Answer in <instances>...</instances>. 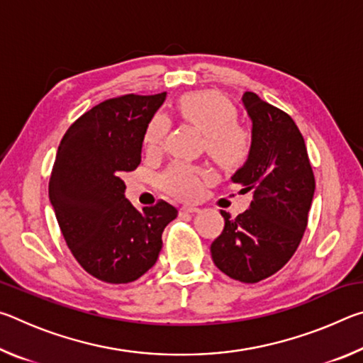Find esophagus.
Segmentation results:
<instances>
[{"mask_svg": "<svg viewBox=\"0 0 363 363\" xmlns=\"http://www.w3.org/2000/svg\"><path fill=\"white\" fill-rule=\"evenodd\" d=\"M200 210L196 206H192V205H184L179 208V214L181 216H184V214H194V213H199Z\"/></svg>", "mask_w": 363, "mask_h": 363, "instance_id": "1", "label": "esophagus"}]
</instances>
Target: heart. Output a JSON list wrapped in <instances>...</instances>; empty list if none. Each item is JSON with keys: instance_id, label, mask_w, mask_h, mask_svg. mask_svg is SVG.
I'll return each mask as SVG.
<instances>
[{"instance_id": "1", "label": "heart", "mask_w": 363, "mask_h": 363, "mask_svg": "<svg viewBox=\"0 0 363 363\" xmlns=\"http://www.w3.org/2000/svg\"><path fill=\"white\" fill-rule=\"evenodd\" d=\"M177 110L184 120L205 133V149L218 162L230 164L238 162L247 149V136L235 123L229 101L216 91H195L182 96ZM169 130L167 115H153L144 133V144L149 150L162 149ZM210 171L200 164L176 160L158 176V184L164 192L181 200H195L203 192Z\"/></svg>"}]
</instances>
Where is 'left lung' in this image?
Returning <instances> with one entry per match:
<instances>
[{
	"label": "left lung",
	"mask_w": 363,
	"mask_h": 363,
	"mask_svg": "<svg viewBox=\"0 0 363 363\" xmlns=\"http://www.w3.org/2000/svg\"><path fill=\"white\" fill-rule=\"evenodd\" d=\"M243 107L251 120L247 162L232 176L240 192H251L250 208L225 220L211 243L219 270L243 284H257L291 259L307 227L315 179L303 134L284 110L247 91Z\"/></svg>",
	"instance_id": "obj_1"
}]
</instances>
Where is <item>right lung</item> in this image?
Masks as SVG:
<instances>
[{
	"label": "right lung",
	"instance_id": "obj_1",
	"mask_svg": "<svg viewBox=\"0 0 363 363\" xmlns=\"http://www.w3.org/2000/svg\"><path fill=\"white\" fill-rule=\"evenodd\" d=\"M167 93L126 94L97 104L64 134L49 200L67 247L86 272L107 284H130L157 262L162 233L177 210L160 200L136 210L123 174L140 163L145 128Z\"/></svg>",
	"mask_w": 363,
	"mask_h": 363
}]
</instances>
